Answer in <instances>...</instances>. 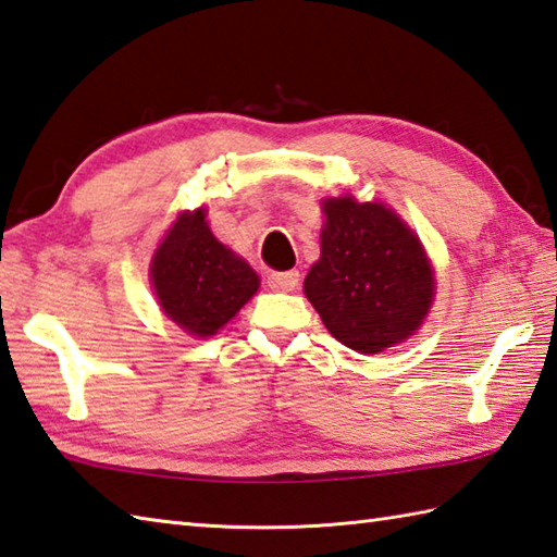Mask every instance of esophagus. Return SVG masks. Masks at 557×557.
I'll return each mask as SVG.
<instances>
[{
	"label": "esophagus",
	"instance_id": "esophagus-1",
	"mask_svg": "<svg viewBox=\"0 0 557 557\" xmlns=\"http://www.w3.org/2000/svg\"><path fill=\"white\" fill-rule=\"evenodd\" d=\"M269 288L274 290H293L300 283V274L298 271H271L267 276Z\"/></svg>",
	"mask_w": 557,
	"mask_h": 557
}]
</instances>
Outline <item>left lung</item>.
I'll return each mask as SVG.
<instances>
[{"mask_svg":"<svg viewBox=\"0 0 557 557\" xmlns=\"http://www.w3.org/2000/svg\"><path fill=\"white\" fill-rule=\"evenodd\" d=\"M322 257L305 295L336 342L380 354L421 326L435 290L433 269L413 231L382 203L326 199Z\"/></svg>","mask_w":557,"mask_h":557,"instance_id":"obj_1","label":"left lung"}]
</instances>
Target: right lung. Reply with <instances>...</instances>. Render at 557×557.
Segmentation results:
<instances>
[{
	"mask_svg": "<svg viewBox=\"0 0 557 557\" xmlns=\"http://www.w3.org/2000/svg\"><path fill=\"white\" fill-rule=\"evenodd\" d=\"M151 281L163 312L195 336H211L259 288L245 259L215 240L203 209L183 213L156 249Z\"/></svg>",
	"mask_w": 557,
	"mask_h": 557,
	"instance_id": "right-lung-1",
	"label": "right lung"
}]
</instances>
